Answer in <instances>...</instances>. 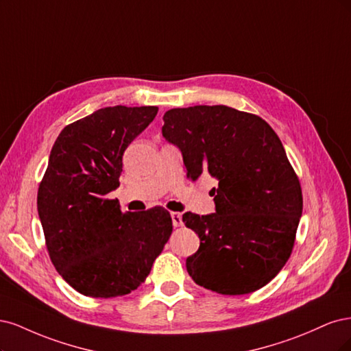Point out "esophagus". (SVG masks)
I'll return each mask as SVG.
<instances>
[{
    "label": "esophagus",
    "instance_id": "34e87169",
    "mask_svg": "<svg viewBox=\"0 0 351 351\" xmlns=\"http://www.w3.org/2000/svg\"><path fill=\"white\" fill-rule=\"evenodd\" d=\"M171 217H172V224H173V228H180V226L184 224V223H182V216H180L179 213H172V214H171Z\"/></svg>",
    "mask_w": 351,
    "mask_h": 351
}]
</instances>
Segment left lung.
<instances>
[{"instance_id": "obj_1", "label": "left lung", "mask_w": 351, "mask_h": 351, "mask_svg": "<svg viewBox=\"0 0 351 351\" xmlns=\"http://www.w3.org/2000/svg\"><path fill=\"white\" fill-rule=\"evenodd\" d=\"M163 121V137L182 153L186 176L219 180L216 213L182 216L199 237L186 258L189 276L221 295L264 287L287 263L303 208L278 135L263 118L223 105L171 109Z\"/></svg>"}]
</instances>
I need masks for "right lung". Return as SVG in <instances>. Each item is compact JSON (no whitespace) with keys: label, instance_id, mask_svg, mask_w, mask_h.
Here are the masks:
<instances>
[{"label":"right lung","instance_id":"1","mask_svg":"<svg viewBox=\"0 0 351 351\" xmlns=\"http://www.w3.org/2000/svg\"><path fill=\"white\" fill-rule=\"evenodd\" d=\"M157 106H109L66 125L38 191V213L53 267L90 298H117L150 274L172 233L163 207L122 213L106 195L119 186L122 156Z\"/></svg>","mask_w":351,"mask_h":351}]
</instances>
